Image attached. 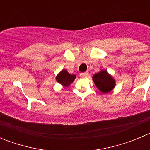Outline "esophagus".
Returning <instances> with one entry per match:
<instances>
[{
  "label": "esophagus",
  "instance_id": "1",
  "mask_svg": "<svg viewBox=\"0 0 150 150\" xmlns=\"http://www.w3.org/2000/svg\"><path fill=\"white\" fill-rule=\"evenodd\" d=\"M88 72H86V73H81V74H79V76H81V77L84 78V77H86V76H88Z\"/></svg>",
  "mask_w": 150,
  "mask_h": 150
}]
</instances>
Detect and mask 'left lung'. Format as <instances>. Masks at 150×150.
<instances>
[{
    "instance_id": "obj_1",
    "label": "left lung",
    "mask_w": 150,
    "mask_h": 150,
    "mask_svg": "<svg viewBox=\"0 0 150 150\" xmlns=\"http://www.w3.org/2000/svg\"><path fill=\"white\" fill-rule=\"evenodd\" d=\"M92 79L97 88L103 93L109 92L115 86L114 79L107 74V71H101L95 74Z\"/></svg>"
}]
</instances>
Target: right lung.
Segmentation results:
<instances>
[{
	"mask_svg": "<svg viewBox=\"0 0 150 150\" xmlns=\"http://www.w3.org/2000/svg\"><path fill=\"white\" fill-rule=\"evenodd\" d=\"M76 78V76L74 74H70L67 73L66 70H63L62 72L56 76L57 82H59L60 84L63 85L64 86H67L71 85L74 79Z\"/></svg>",
	"mask_w": 150,
	"mask_h": 150,
	"instance_id": "1",
	"label": "right lung"
}]
</instances>
